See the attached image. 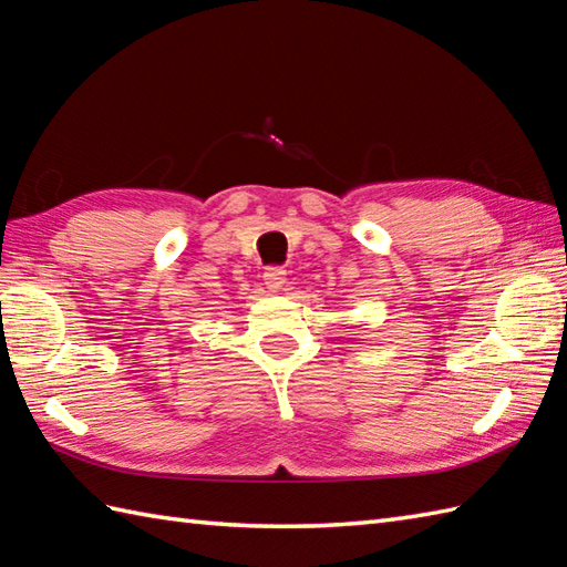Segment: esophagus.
<instances>
[{"instance_id":"34e87169","label":"esophagus","mask_w":567,"mask_h":567,"mask_svg":"<svg viewBox=\"0 0 567 567\" xmlns=\"http://www.w3.org/2000/svg\"><path fill=\"white\" fill-rule=\"evenodd\" d=\"M264 280L270 292H280V289L287 287V270H282L280 266H270L264 272Z\"/></svg>"}]
</instances>
